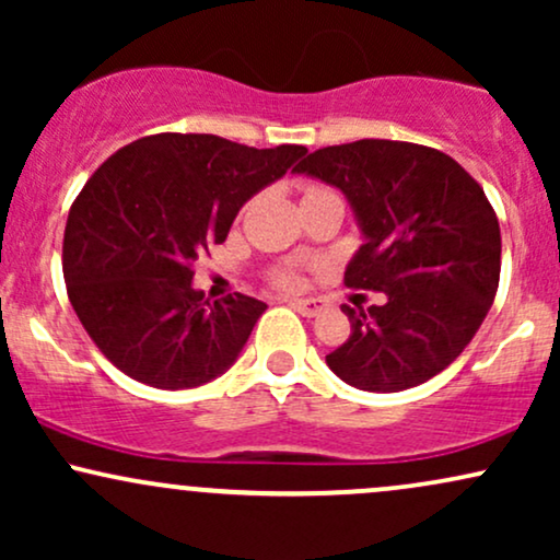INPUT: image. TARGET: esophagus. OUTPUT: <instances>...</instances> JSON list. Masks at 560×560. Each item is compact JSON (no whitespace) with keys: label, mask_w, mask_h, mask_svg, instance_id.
<instances>
[{"label":"esophagus","mask_w":560,"mask_h":560,"mask_svg":"<svg viewBox=\"0 0 560 560\" xmlns=\"http://www.w3.org/2000/svg\"><path fill=\"white\" fill-rule=\"evenodd\" d=\"M289 305H292L294 311L300 313V316L313 318V316H318L320 311H324V307H326V300H318V298H307V300H289Z\"/></svg>","instance_id":"1"}]
</instances>
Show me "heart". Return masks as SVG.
Listing matches in <instances>:
<instances>
[{
    "label": "heart",
    "instance_id": "b5f03b06",
    "mask_svg": "<svg viewBox=\"0 0 560 560\" xmlns=\"http://www.w3.org/2000/svg\"><path fill=\"white\" fill-rule=\"evenodd\" d=\"M324 191H331V189H326V186H320V184H305V186H302V199L324 195ZM300 276H302V268L298 266V262H284V266L276 268V271L271 273V279H273L276 287L294 289L300 284Z\"/></svg>",
    "mask_w": 560,
    "mask_h": 560
}]
</instances>
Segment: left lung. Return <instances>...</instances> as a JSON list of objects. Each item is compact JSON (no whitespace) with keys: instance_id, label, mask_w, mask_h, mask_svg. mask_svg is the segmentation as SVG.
<instances>
[{"instance_id":"1","label":"left lung","mask_w":560,"mask_h":560,"mask_svg":"<svg viewBox=\"0 0 560 560\" xmlns=\"http://www.w3.org/2000/svg\"><path fill=\"white\" fill-rule=\"evenodd\" d=\"M339 186L365 244L350 289L384 305H345L350 337L326 355L342 382L400 392L445 371L490 311L500 281V226L477 178L434 147L361 139L311 152L294 168Z\"/></svg>"}]
</instances>
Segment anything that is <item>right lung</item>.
I'll use <instances>...</instances> for the list:
<instances>
[{
    "label": "right lung",
    "mask_w": 560,
    "mask_h": 560,
    "mask_svg": "<svg viewBox=\"0 0 560 560\" xmlns=\"http://www.w3.org/2000/svg\"><path fill=\"white\" fill-rule=\"evenodd\" d=\"M305 152L152 133L89 176L70 205L62 276L81 326L115 369L158 389H189L236 361L268 305L240 292L208 302L191 289L195 260Z\"/></svg>",
    "instance_id": "obj_1"
}]
</instances>
